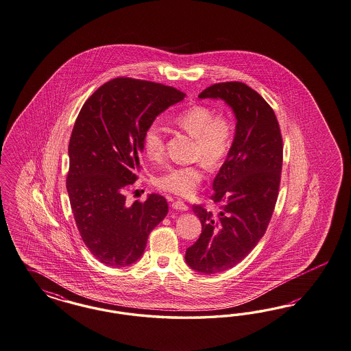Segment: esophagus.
<instances>
[{
    "label": "esophagus",
    "instance_id": "obj_1",
    "mask_svg": "<svg viewBox=\"0 0 351 351\" xmlns=\"http://www.w3.org/2000/svg\"><path fill=\"white\" fill-rule=\"evenodd\" d=\"M172 207H173L175 210H180V211H188V210H189L188 205H185V204H184L182 201H180V199L175 201V202L172 204Z\"/></svg>",
    "mask_w": 351,
    "mask_h": 351
}]
</instances>
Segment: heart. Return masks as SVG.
<instances>
[{
    "label": "heart",
    "mask_w": 351,
    "mask_h": 351,
    "mask_svg": "<svg viewBox=\"0 0 351 351\" xmlns=\"http://www.w3.org/2000/svg\"><path fill=\"white\" fill-rule=\"evenodd\" d=\"M173 123L193 137L194 159L197 165L169 167L157 179L159 189L178 195H191L205 176L204 163L208 169H218L230 154L233 144L234 125L226 115H215V111L206 105H194L173 118ZM146 157L158 162L165 156V131L160 124L152 123L143 136Z\"/></svg>",
    "instance_id": "1"
}]
</instances>
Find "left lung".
<instances>
[{
  "label": "left lung",
  "mask_w": 351,
  "mask_h": 351,
  "mask_svg": "<svg viewBox=\"0 0 351 351\" xmlns=\"http://www.w3.org/2000/svg\"><path fill=\"white\" fill-rule=\"evenodd\" d=\"M199 98L223 99L236 118L230 154L213 182L218 215L193 206L202 233L186 249L194 271L214 275L240 263L266 233L278 201L282 138L276 115L265 98L239 82L206 88Z\"/></svg>",
  "instance_id": "left-lung-1"
}]
</instances>
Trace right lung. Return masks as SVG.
Returning <instances> with one entry per match:
<instances>
[{"label":"right lung","mask_w":351,"mask_h":351,"mask_svg":"<svg viewBox=\"0 0 351 351\" xmlns=\"http://www.w3.org/2000/svg\"><path fill=\"white\" fill-rule=\"evenodd\" d=\"M184 97L172 86L117 77L99 86L76 118L67 192L83 241L106 266L137 262L150 232L169 213L160 194L127 205L123 192L137 179L146 127Z\"/></svg>","instance_id":"right-lung-1"}]
</instances>
